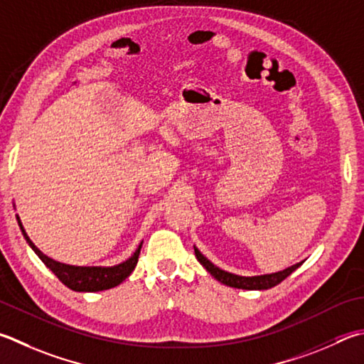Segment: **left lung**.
Here are the masks:
<instances>
[{"mask_svg": "<svg viewBox=\"0 0 364 364\" xmlns=\"http://www.w3.org/2000/svg\"><path fill=\"white\" fill-rule=\"evenodd\" d=\"M194 251H196V256H197V259H199V262L208 270L211 275L215 277L218 282H221L228 287H234V288H240V289H269V288H272L275 285H279L280 282L285 280L288 275H291L294 270L302 264V262L294 264V266L282 270V272H275V274H269V275L240 277V275L224 272V270H221L220 267H216L215 264H211L199 250L194 248Z\"/></svg>", "mask_w": 364, "mask_h": 364, "instance_id": "1", "label": "left lung"}]
</instances>
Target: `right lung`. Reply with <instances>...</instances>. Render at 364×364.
Instances as JSON below:
<instances>
[{
  "label": "right lung",
  "instance_id": "add662e5",
  "mask_svg": "<svg viewBox=\"0 0 364 364\" xmlns=\"http://www.w3.org/2000/svg\"><path fill=\"white\" fill-rule=\"evenodd\" d=\"M18 226L22 229V234L25 237V240L28 242V245L33 248V251L39 256L46 266H48L52 272L57 275V279L60 280L65 287H68L73 291H103V289H109L117 287L119 283H122L127 277L132 274V270L135 269L136 262H138V256H140V250L141 245L138 247V250L134 253V256L130 257L122 264L114 267H75V266H67V264H60L54 259H50L46 255H43L39 251L35 243H33L28 235L25 234V230L22 228V223L18 220Z\"/></svg>",
  "mask_w": 364,
  "mask_h": 364
}]
</instances>
